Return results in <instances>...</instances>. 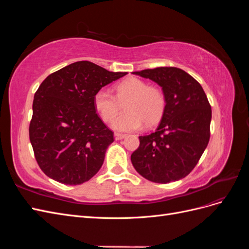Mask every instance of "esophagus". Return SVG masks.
<instances>
[{"mask_svg": "<svg viewBox=\"0 0 249 249\" xmlns=\"http://www.w3.org/2000/svg\"><path fill=\"white\" fill-rule=\"evenodd\" d=\"M125 137V134H120V133H115L114 134V138L115 140H120Z\"/></svg>", "mask_w": 249, "mask_h": 249, "instance_id": "1", "label": "esophagus"}]
</instances>
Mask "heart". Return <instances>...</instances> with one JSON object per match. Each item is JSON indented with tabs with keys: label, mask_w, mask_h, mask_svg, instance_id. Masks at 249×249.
Masks as SVG:
<instances>
[{
	"label": "heart",
	"mask_w": 249,
	"mask_h": 249,
	"mask_svg": "<svg viewBox=\"0 0 249 249\" xmlns=\"http://www.w3.org/2000/svg\"><path fill=\"white\" fill-rule=\"evenodd\" d=\"M116 95L109 89L101 88L93 96V104L105 122H111L124 104L125 112L118 115L112 123L117 131H134L142 126L153 125L159 122L164 108L165 96L162 90L148 86L138 78H127L115 86Z\"/></svg>",
	"instance_id": "obj_1"
}]
</instances>
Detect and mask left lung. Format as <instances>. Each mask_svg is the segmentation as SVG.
Instances as JSON below:
<instances>
[{
	"instance_id": "8db88e82",
	"label": "left lung",
	"mask_w": 249,
	"mask_h": 249,
	"mask_svg": "<svg viewBox=\"0 0 249 249\" xmlns=\"http://www.w3.org/2000/svg\"><path fill=\"white\" fill-rule=\"evenodd\" d=\"M158 83L165 108L157 130L139 136L131 156L134 168L154 183L166 184L187 177L196 166L210 140L212 110L199 83L178 67L134 71Z\"/></svg>"
}]
</instances>
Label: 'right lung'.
<instances>
[{
    "instance_id": "add662e5",
    "label": "right lung",
    "mask_w": 249,
    "mask_h": 249,
    "mask_svg": "<svg viewBox=\"0 0 249 249\" xmlns=\"http://www.w3.org/2000/svg\"><path fill=\"white\" fill-rule=\"evenodd\" d=\"M125 74L78 61L41 83L34 95L29 136L35 159L49 178L80 185L101 169L114 138L96 114L93 96Z\"/></svg>"
}]
</instances>
